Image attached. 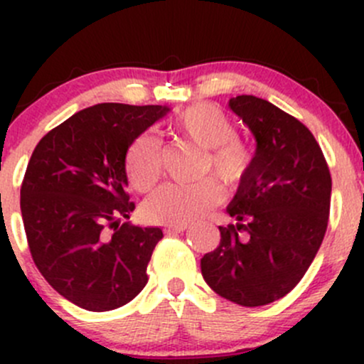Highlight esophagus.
<instances>
[{"mask_svg":"<svg viewBox=\"0 0 364 364\" xmlns=\"http://www.w3.org/2000/svg\"><path fill=\"white\" fill-rule=\"evenodd\" d=\"M188 229V225L186 223H181V225H167L165 227V234H174V232H183V230Z\"/></svg>","mask_w":364,"mask_h":364,"instance_id":"1","label":"esophagus"}]
</instances>
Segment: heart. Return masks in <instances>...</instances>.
<instances>
[{
    "label": "heart",
    "mask_w": 364,
    "mask_h": 364,
    "mask_svg": "<svg viewBox=\"0 0 364 364\" xmlns=\"http://www.w3.org/2000/svg\"><path fill=\"white\" fill-rule=\"evenodd\" d=\"M176 135L203 149L199 171L211 172L225 186L234 188L252 171L253 155L236 137L232 117L215 104H193L176 114L171 121ZM124 172L139 192H148L160 178L161 148L153 135L142 134L128 146ZM222 200V190L213 179L188 183H165L146 199L144 216L161 225H181L205 215Z\"/></svg>",
    "instance_id": "obj_1"
}]
</instances>
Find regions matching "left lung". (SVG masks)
<instances>
[{"label":"left lung","mask_w":364,"mask_h":364,"mask_svg":"<svg viewBox=\"0 0 364 364\" xmlns=\"http://www.w3.org/2000/svg\"><path fill=\"white\" fill-rule=\"evenodd\" d=\"M257 141L252 171L227 213L216 250L200 259L218 296L262 306L292 291L317 255L328 229L331 174L314 134L291 114L253 95L229 100ZM247 234L240 240V232Z\"/></svg>","instance_id":"1"}]
</instances>
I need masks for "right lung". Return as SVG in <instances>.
<instances>
[{"label": "right lung", "mask_w": 364, "mask_h": 364, "mask_svg": "<svg viewBox=\"0 0 364 364\" xmlns=\"http://www.w3.org/2000/svg\"><path fill=\"white\" fill-rule=\"evenodd\" d=\"M168 111L97 104L43 135L29 159L21 213L33 262L54 291L84 310L123 306L148 284L146 269L164 232L119 225L135 209L124 155Z\"/></svg>", "instance_id": "right-lung-1"}]
</instances>
